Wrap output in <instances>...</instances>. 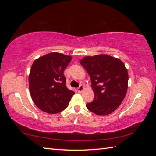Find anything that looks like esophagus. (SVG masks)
I'll list each match as a JSON object with an SVG mask.
<instances>
[{"label": "esophagus", "instance_id": "34e87169", "mask_svg": "<svg viewBox=\"0 0 156 156\" xmlns=\"http://www.w3.org/2000/svg\"><path fill=\"white\" fill-rule=\"evenodd\" d=\"M83 89H84V86L83 85V84H80V85L79 86V87L78 88V92H82Z\"/></svg>", "mask_w": 156, "mask_h": 156}]
</instances>
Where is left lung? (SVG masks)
Listing matches in <instances>:
<instances>
[{
  "instance_id": "8db88e82",
  "label": "left lung",
  "mask_w": 156,
  "mask_h": 156,
  "mask_svg": "<svg viewBox=\"0 0 156 156\" xmlns=\"http://www.w3.org/2000/svg\"><path fill=\"white\" fill-rule=\"evenodd\" d=\"M80 63L90 76L94 92L93 102L86 105L90 112L106 115L114 112L126 96L128 72L120 59L107 54L87 56Z\"/></svg>"
}]
</instances>
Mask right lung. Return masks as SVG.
Here are the masks:
<instances>
[{
	"instance_id": "obj_1",
	"label": "right lung",
	"mask_w": 156,
	"mask_h": 156,
	"mask_svg": "<svg viewBox=\"0 0 156 156\" xmlns=\"http://www.w3.org/2000/svg\"><path fill=\"white\" fill-rule=\"evenodd\" d=\"M72 57L53 52L40 57L31 66L29 85L35 105L49 113H57L69 104L74 91L66 87L64 71Z\"/></svg>"
}]
</instances>
